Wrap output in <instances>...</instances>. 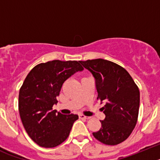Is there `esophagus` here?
<instances>
[{
    "label": "esophagus",
    "mask_w": 160,
    "mask_h": 160,
    "mask_svg": "<svg viewBox=\"0 0 160 160\" xmlns=\"http://www.w3.org/2000/svg\"><path fill=\"white\" fill-rule=\"evenodd\" d=\"M79 118H85V119H90V117H87V116H85V115H83V114H80V115H79Z\"/></svg>",
    "instance_id": "obj_1"
}]
</instances>
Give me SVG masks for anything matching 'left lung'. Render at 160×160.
Masks as SVG:
<instances>
[{
	"label": "left lung",
	"mask_w": 160,
	"mask_h": 160,
	"mask_svg": "<svg viewBox=\"0 0 160 160\" xmlns=\"http://www.w3.org/2000/svg\"><path fill=\"white\" fill-rule=\"evenodd\" d=\"M95 79L98 98L104 102L106 117L93 133L106 145H117L129 137L137 123L140 94L131 76L122 66L105 59L80 61Z\"/></svg>",
	"instance_id": "left-lung-1"
}]
</instances>
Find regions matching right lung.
I'll return each instance as SVG.
<instances>
[{
  "instance_id": "add662e5",
  "label": "right lung",
  "mask_w": 160,
  "mask_h": 160,
  "mask_svg": "<svg viewBox=\"0 0 160 160\" xmlns=\"http://www.w3.org/2000/svg\"><path fill=\"white\" fill-rule=\"evenodd\" d=\"M83 70L77 61L53 60L37 65L28 73L19 91L18 107L29 136L43 148H54L70 135L77 114L53 111L62 84L73 73Z\"/></svg>"
}]
</instances>
